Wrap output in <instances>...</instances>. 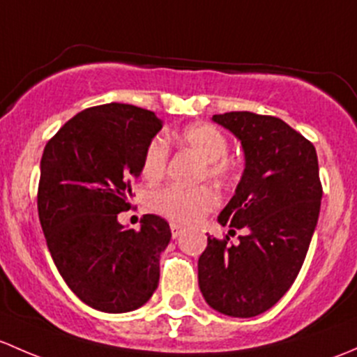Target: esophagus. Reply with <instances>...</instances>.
Masks as SVG:
<instances>
[{
  "mask_svg": "<svg viewBox=\"0 0 357 357\" xmlns=\"http://www.w3.org/2000/svg\"><path fill=\"white\" fill-rule=\"evenodd\" d=\"M170 229H172V237L177 238L180 234H182V227L178 223H170Z\"/></svg>",
  "mask_w": 357,
  "mask_h": 357,
  "instance_id": "1",
  "label": "esophagus"
}]
</instances>
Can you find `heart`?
Here are the masks:
<instances>
[{
	"label": "heart",
	"mask_w": 357,
	"mask_h": 357,
	"mask_svg": "<svg viewBox=\"0 0 357 357\" xmlns=\"http://www.w3.org/2000/svg\"><path fill=\"white\" fill-rule=\"evenodd\" d=\"M180 142L192 149L204 163L206 174L225 182L235 174V165L227 160L229 141L218 127L211 123H192L180 132ZM168 165V144L163 137H154L148 144L142 160V174L156 180L165 174ZM218 206V196L211 187L170 185L151 194V208L165 218L177 223H194Z\"/></svg>",
	"instance_id": "heart-1"
}]
</instances>
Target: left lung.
Wrapping results in <instances>:
<instances>
[{
	"instance_id": "8db88e82",
	"label": "left lung",
	"mask_w": 357,
	"mask_h": 357,
	"mask_svg": "<svg viewBox=\"0 0 357 357\" xmlns=\"http://www.w3.org/2000/svg\"><path fill=\"white\" fill-rule=\"evenodd\" d=\"M211 120L232 132L245 160L218 223L245 235L235 245L229 235L208 237L197 261L199 289L218 313L252 318L284 297L306 258L323 196L318 156L277 116L230 112Z\"/></svg>"
}]
</instances>
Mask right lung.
Here are the masks:
<instances>
[{
    "mask_svg": "<svg viewBox=\"0 0 357 357\" xmlns=\"http://www.w3.org/2000/svg\"><path fill=\"white\" fill-rule=\"evenodd\" d=\"M161 127L149 109L109 102L77 113L44 148L38 211L47 249L70 290L102 313L144 306L160 282L170 225L144 215L135 232L119 213Z\"/></svg>",
    "mask_w": 357,
    "mask_h": 357,
    "instance_id": "add662e5",
    "label": "right lung"
}]
</instances>
